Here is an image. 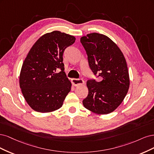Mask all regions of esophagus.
<instances>
[{
    "label": "esophagus",
    "instance_id": "34e87169",
    "mask_svg": "<svg viewBox=\"0 0 154 154\" xmlns=\"http://www.w3.org/2000/svg\"><path fill=\"white\" fill-rule=\"evenodd\" d=\"M72 83L74 86H79L84 84V81L81 79H72Z\"/></svg>",
    "mask_w": 154,
    "mask_h": 154
}]
</instances>
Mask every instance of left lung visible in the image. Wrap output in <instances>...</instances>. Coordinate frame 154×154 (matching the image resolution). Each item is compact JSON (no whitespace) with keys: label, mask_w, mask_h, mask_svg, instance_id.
<instances>
[{"label":"left lung","mask_w":154,"mask_h":154,"mask_svg":"<svg viewBox=\"0 0 154 154\" xmlns=\"http://www.w3.org/2000/svg\"><path fill=\"white\" fill-rule=\"evenodd\" d=\"M81 42L91 70L101 79L99 82L88 81V95L83 106L98 115L111 113L122 103L129 88L125 58L117 45L103 34H88L81 38Z\"/></svg>","instance_id":"obj_1"}]
</instances>
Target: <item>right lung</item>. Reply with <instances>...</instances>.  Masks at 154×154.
Masks as SVG:
<instances>
[{
	"label": "right lung",
	"instance_id": "add662e5",
	"mask_svg": "<svg viewBox=\"0 0 154 154\" xmlns=\"http://www.w3.org/2000/svg\"><path fill=\"white\" fill-rule=\"evenodd\" d=\"M75 41L73 36L54 31L43 34L30 49L19 82L25 100L33 110L51 112L62 107L72 87L64 71L63 54Z\"/></svg>",
	"mask_w": 154,
	"mask_h": 154
}]
</instances>
